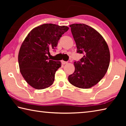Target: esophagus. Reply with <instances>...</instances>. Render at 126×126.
<instances>
[{
  "label": "esophagus",
  "mask_w": 126,
  "mask_h": 126,
  "mask_svg": "<svg viewBox=\"0 0 126 126\" xmlns=\"http://www.w3.org/2000/svg\"><path fill=\"white\" fill-rule=\"evenodd\" d=\"M61 62H62V64H67L68 63V62H65V61H61Z\"/></svg>",
  "instance_id": "34e87169"
}]
</instances>
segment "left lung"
<instances>
[{
    "instance_id": "left-lung-1",
    "label": "left lung",
    "mask_w": 126,
    "mask_h": 126,
    "mask_svg": "<svg viewBox=\"0 0 126 126\" xmlns=\"http://www.w3.org/2000/svg\"><path fill=\"white\" fill-rule=\"evenodd\" d=\"M76 43L77 52L84 56L74 62L75 71L68 76L70 83L87 89L97 84L105 75L110 62L108 46L103 37L84 24L69 25Z\"/></svg>"
}]
</instances>
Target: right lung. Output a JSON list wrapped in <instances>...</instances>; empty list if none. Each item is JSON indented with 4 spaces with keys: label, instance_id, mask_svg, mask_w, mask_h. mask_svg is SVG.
<instances>
[{
    "label": "right lung",
    "instance_id": "right-lung-1",
    "mask_svg": "<svg viewBox=\"0 0 126 126\" xmlns=\"http://www.w3.org/2000/svg\"><path fill=\"white\" fill-rule=\"evenodd\" d=\"M69 28L44 24L30 32L20 47L18 63L20 73L30 86L42 89L53 83L60 61L50 60L47 54L55 49L58 40Z\"/></svg>",
    "mask_w": 126,
    "mask_h": 126
}]
</instances>
